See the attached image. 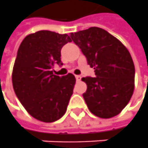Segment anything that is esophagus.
I'll return each instance as SVG.
<instances>
[{
    "instance_id": "esophagus-1",
    "label": "esophagus",
    "mask_w": 148,
    "mask_h": 148,
    "mask_svg": "<svg viewBox=\"0 0 148 148\" xmlns=\"http://www.w3.org/2000/svg\"><path fill=\"white\" fill-rule=\"evenodd\" d=\"M76 81H80L81 80V76H78V75H77V76H76Z\"/></svg>"
}]
</instances>
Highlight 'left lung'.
Returning a JSON list of instances; mask_svg holds the SVG:
<instances>
[{
    "mask_svg": "<svg viewBox=\"0 0 148 148\" xmlns=\"http://www.w3.org/2000/svg\"><path fill=\"white\" fill-rule=\"evenodd\" d=\"M70 39L86 57L95 77H83L87 90L83 98L92 113L112 118L120 113L134 90V64L127 48L103 28L92 27L70 33Z\"/></svg>",
    "mask_w": 148,
    "mask_h": 148,
    "instance_id": "8db88e82",
    "label": "left lung"
}]
</instances>
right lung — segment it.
Segmentation results:
<instances>
[{
    "label": "right lung",
    "instance_id": "right-lung-1",
    "mask_svg": "<svg viewBox=\"0 0 148 148\" xmlns=\"http://www.w3.org/2000/svg\"><path fill=\"white\" fill-rule=\"evenodd\" d=\"M72 40L67 34L39 31L27 35L18 49L12 83L15 95L35 119L53 122L62 117L73 94L76 78L72 73L58 76L54 64H61V49Z\"/></svg>",
    "mask_w": 148,
    "mask_h": 148
}]
</instances>
